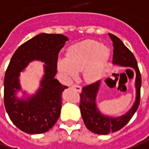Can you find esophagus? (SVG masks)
I'll return each instance as SVG.
<instances>
[{
    "instance_id": "1",
    "label": "esophagus",
    "mask_w": 149,
    "mask_h": 149,
    "mask_svg": "<svg viewBox=\"0 0 149 149\" xmlns=\"http://www.w3.org/2000/svg\"><path fill=\"white\" fill-rule=\"evenodd\" d=\"M72 88L74 89L75 90H77V92H81V87L78 85H72Z\"/></svg>"
}]
</instances>
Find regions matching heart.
Listing matches in <instances>:
<instances>
[{"mask_svg":"<svg viewBox=\"0 0 149 149\" xmlns=\"http://www.w3.org/2000/svg\"><path fill=\"white\" fill-rule=\"evenodd\" d=\"M110 56V50L95 40H85L68 47L66 59L58 60L57 67L67 78L82 72L85 81L93 82L101 77Z\"/></svg>","mask_w":149,"mask_h":149,"instance_id":"b5f03b06","label":"heart"}]
</instances>
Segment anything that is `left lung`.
Listing matches in <instances>:
<instances>
[{
  "label": "left lung",
  "instance_id": "obj_1",
  "mask_svg": "<svg viewBox=\"0 0 149 149\" xmlns=\"http://www.w3.org/2000/svg\"><path fill=\"white\" fill-rule=\"evenodd\" d=\"M109 36L113 42L114 47L113 63L121 66L132 67L136 71V97L133 107L127 113L120 117L112 118L101 114L97 108L96 96L99 88V81L85 85L82 88L81 93H80V109L83 121L90 132L98 135H107L123 128L132 118L140 102V87L142 80L136 57L118 37L112 34H109Z\"/></svg>",
  "mask_w": 149,
  "mask_h": 149
}]
</instances>
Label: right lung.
Here are the masks:
<instances>
[{
    "mask_svg": "<svg viewBox=\"0 0 149 149\" xmlns=\"http://www.w3.org/2000/svg\"><path fill=\"white\" fill-rule=\"evenodd\" d=\"M68 40L59 34H40L17 48L13 53L4 78V104L13 123L28 134L49 131L60 115L62 92L68 88L55 78L58 54ZM41 60L45 74L37 93L26 100H17L16 91L20 88V72L32 60Z\"/></svg>",
    "mask_w": 149,
    "mask_h": 149,
    "instance_id": "add662e5",
    "label": "right lung"
}]
</instances>
